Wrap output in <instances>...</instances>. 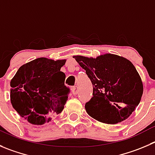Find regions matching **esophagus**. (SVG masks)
Masks as SVG:
<instances>
[{"mask_svg": "<svg viewBox=\"0 0 155 155\" xmlns=\"http://www.w3.org/2000/svg\"><path fill=\"white\" fill-rule=\"evenodd\" d=\"M72 94L74 95H77L78 94V86H74L72 87Z\"/></svg>", "mask_w": 155, "mask_h": 155, "instance_id": "obj_1", "label": "esophagus"}]
</instances>
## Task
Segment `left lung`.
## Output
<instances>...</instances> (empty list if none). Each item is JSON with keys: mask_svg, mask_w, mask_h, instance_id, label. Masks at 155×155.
<instances>
[{"mask_svg": "<svg viewBox=\"0 0 155 155\" xmlns=\"http://www.w3.org/2000/svg\"><path fill=\"white\" fill-rule=\"evenodd\" d=\"M93 84V97L85 104L87 114L106 124L126 120L139 104L143 94L141 77L127 58L104 54L96 58L73 56Z\"/></svg>", "mask_w": 155, "mask_h": 155, "instance_id": "1", "label": "left lung"}]
</instances>
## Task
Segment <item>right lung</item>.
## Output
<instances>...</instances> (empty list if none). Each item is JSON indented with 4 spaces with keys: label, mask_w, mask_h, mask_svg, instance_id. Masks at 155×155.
Here are the masks:
<instances>
[{
    "label": "right lung",
    "mask_w": 155,
    "mask_h": 155,
    "mask_svg": "<svg viewBox=\"0 0 155 155\" xmlns=\"http://www.w3.org/2000/svg\"><path fill=\"white\" fill-rule=\"evenodd\" d=\"M65 61L36 58L22 65L10 81L11 104L31 124H45L64 109L69 88L60 70Z\"/></svg>",
    "instance_id": "1"
}]
</instances>
